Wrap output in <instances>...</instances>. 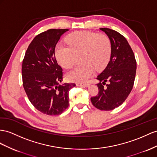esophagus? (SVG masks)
I'll use <instances>...</instances> for the list:
<instances>
[{"instance_id":"esophagus-1","label":"esophagus","mask_w":157,"mask_h":157,"mask_svg":"<svg viewBox=\"0 0 157 157\" xmlns=\"http://www.w3.org/2000/svg\"><path fill=\"white\" fill-rule=\"evenodd\" d=\"M76 86H84V87H88L90 86V84L88 83H76Z\"/></svg>"}]
</instances>
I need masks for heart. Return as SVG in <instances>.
Here are the masks:
<instances>
[{"mask_svg": "<svg viewBox=\"0 0 157 157\" xmlns=\"http://www.w3.org/2000/svg\"><path fill=\"white\" fill-rule=\"evenodd\" d=\"M67 46L58 45L55 56L59 65L69 68L76 61V56H81L82 64L66 73V78L71 82H83L93 75L94 70L101 71L109 62L111 54V42L105 34L89 31H78L68 35Z\"/></svg>", "mask_w": 157, "mask_h": 157, "instance_id": "1", "label": "heart"}]
</instances>
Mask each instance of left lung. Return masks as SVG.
<instances>
[{
  "mask_svg": "<svg viewBox=\"0 0 157 157\" xmlns=\"http://www.w3.org/2000/svg\"><path fill=\"white\" fill-rule=\"evenodd\" d=\"M100 30L111 40V54L105 69L97 77L99 81L97 84L99 92L98 95L91 98V101L99 110L111 111L121 105L131 93L136 62L132 50L123 35L107 28Z\"/></svg>",
  "mask_w": 157,
  "mask_h": 157,
  "instance_id": "8db88e82",
  "label": "left lung"
}]
</instances>
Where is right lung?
I'll return each instance as SVG.
<instances>
[{
	"mask_svg": "<svg viewBox=\"0 0 157 157\" xmlns=\"http://www.w3.org/2000/svg\"><path fill=\"white\" fill-rule=\"evenodd\" d=\"M68 29H50L38 34L28 47L22 61L24 89L36 109L58 115L69 106V91L75 83H64L62 68L56 61L55 48Z\"/></svg>",
	"mask_w": 157,
	"mask_h": 157,
	"instance_id": "add662e5",
	"label": "right lung"
}]
</instances>
